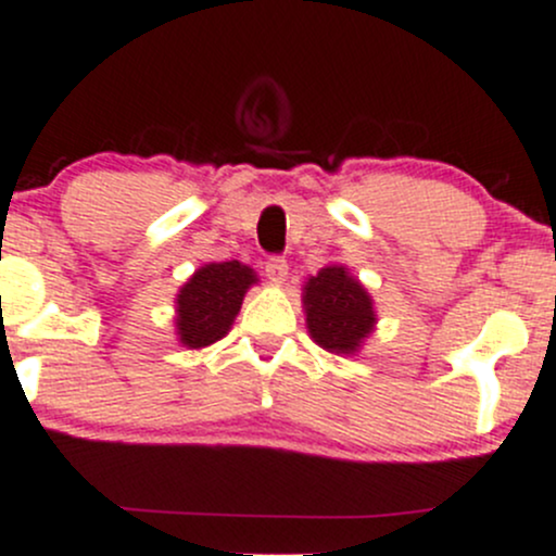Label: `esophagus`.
<instances>
[{
    "instance_id": "obj_1",
    "label": "esophagus",
    "mask_w": 556,
    "mask_h": 556,
    "mask_svg": "<svg viewBox=\"0 0 556 556\" xmlns=\"http://www.w3.org/2000/svg\"><path fill=\"white\" fill-rule=\"evenodd\" d=\"M266 277H268V282H274V285L288 282V261H285V258H268L266 261Z\"/></svg>"
}]
</instances>
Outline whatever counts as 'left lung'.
Segmentation results:
<instances>
[{"mask_svg":"<svg viewBox=\"0 0 556 556\" xmlns=\"http://www.w3.org/2000/svg\"><path fill=\"white\" fill-rule=\"evenodd\" d=\"M308 336L325 352L354 356L376 332L378 314L365 285L341 263L319 268L303 285Z\"/></svg>","mask_w":556,"mask_h":556,"instance_id":"8db88e82","label":"left lung"}]
</instances>
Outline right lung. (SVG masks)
Listing matches in <instances>:
<instances>
[{"mask_svg":"<svg viewBox=\"0 0 556 556\" xmlns=\"http://www.w3.org/2000/svg\"><path fill=\"white\" fill-rule=\"evenodd\" d=\"M253 285H258V274L239 261L197 268L175 295V336L180 346L204 349L229 336Z\"/></svg>","mask_w":556,"mask_h":556,"instance_id":"obj_1","label":"right lung"}]
</instances>
